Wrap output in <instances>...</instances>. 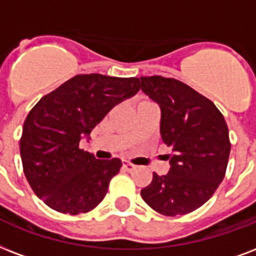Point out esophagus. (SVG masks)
Instances as JSON below:
<instances>
[{
    "label": "esophagus",
    "instance_id": "esophagus-1",
    "mask_svg": "<svg viewBox=\"0 0 256 256\" xmlns=\"http://www.w3.org/2000/svg\"><path fill=\"white\" fill-rule=\"evenodd\" d=\"M124 168L126 169V170H132V169H136V165H132V162H128V161H124Z\"/></svg>",
    "mask_w": 256,
    "mask_h": 256
}]
</instances>
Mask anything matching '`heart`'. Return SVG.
I'll return each mask as SVG.
<instances>
[{"label":"heart","instance_id":"1","mask_svg":"<svg viewBox=\"0 0 256 256\" xmlns=\"http://www.w3.org/2000/svg\"><path fill=\"white\" fill-rule=\"evenodd\" d=\"M141 103H142V102H141Z\"/></svg>","mask_w":256,"mask_h":256}]
</instances>
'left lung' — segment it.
<instances>
[{
	"mask_svg": "<svg viewBox=\"0 0 256 256\" xmlns=\"http://www.w3.org/2000/svg\"><path fill=\"white\" fill-rule=\"evenodd\" d=\"M140 87L161 107L160 132L173 152L168 174L153 173L141 196L165 216L189 214L212 198L226 176L231 152L226 120L212 100L177 79L142 76Z\"/></svg>",
	"mask_w": 256,
	"mask_h": 256,
	"instance_id": "1",
	"label": "left lung"
}]
</instances>
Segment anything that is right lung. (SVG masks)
<instances>
[{
	"instance_id": "1",
	"label": "right lung",
	"mask_w": 256,
	"mask_h": 256,
	"mask_svg": "<svg viewBox=\"0 0 256 256\" xmlns=\"http://www.w3.org/2000/svg\"><path fill=\"white\" fill-rule=\"evenodd\" d=\"M138 78L76 75L29 111L20 140L24 174L46 206L62 214L94 210L120 172V158L96 160L80 140L124 99L138 92Z\"/></svg>"
}]
</instances>
